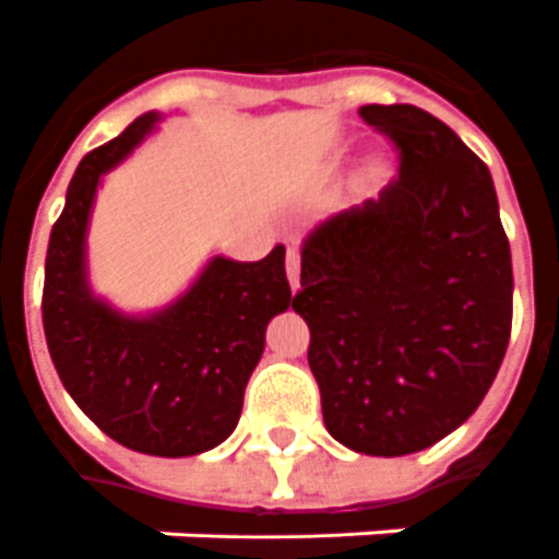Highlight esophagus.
Masks as SVG:
<instances>
[{"instance_id":"esophagus-1","label":"esophagus","mask_w":559,"mask_h":559,"mask_svg":"<svg viewBox=\"0 0 559 559\" xmlns=\"http://www.w3.org/2000/svg\"><path fill=\"white\" fill-rule=\"evenodd\" d=\"M286 276H288V286H292V292H298V288H300V252H298V247H288V252H286Z\"/></svg>"}]
</instances>
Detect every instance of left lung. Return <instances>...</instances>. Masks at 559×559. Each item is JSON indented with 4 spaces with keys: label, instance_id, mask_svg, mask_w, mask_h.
I'll list each match as a JSON object with an SVG mask.
<instances>
[{
    "label": "left lung",
    "instance_id": "1",
    "mask_svg": "<svg viewBox=\"0 0 559 559\" xmlns=\"http://www.w3.org/2000/svg\"><path fill=\"white\" fill-rule=\"evenodd\" d=\"M397 177L300 243L292 310L328 433L400 457L476 413L512 334V252L485 162L415 105H364Z\"/></svg>",
    "mask_w": 559,
    "mask_h": 559
}]
</instances>
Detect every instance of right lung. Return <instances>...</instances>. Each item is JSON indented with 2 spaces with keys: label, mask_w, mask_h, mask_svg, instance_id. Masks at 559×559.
Wrapping results in <instances>:
<instances>
[{
  "label": "right lung",
  "mask_w": 559,
  "mask_h": 559,
  "mask_svg": "<svg viewBox=\"0 0 559 559\" xmlns=\"http://www.w3.org/2000/svg\"><path fill=\"white\" fill-rule=\"evenodd\" d=\"M156 122L150 110L78 165L47 243L41 319L62 385L110 439L141 454L189 457L231 437L264 328L288 310L292 288L280 243L261 261L216 255L183 298L146 319L93 298L83 237L96 186Z\"/></svg>",
  "instance_id": "add662e5"
}]
</instances>
